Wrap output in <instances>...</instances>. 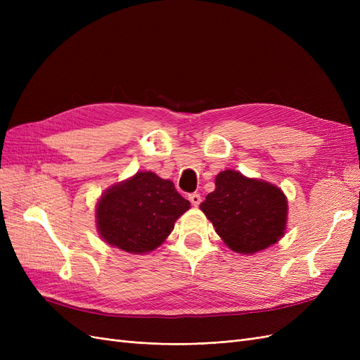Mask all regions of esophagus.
<instances>
[{
    "mask_svg": "<svg viewBox=\"0 0 360 360\" xmlns=\"http://www.w3.org/2000/svg\"><path fill=\"white\" fill-rule=\"evenodd\" d=\"M189 201L192 202V205H193V207H198V205H200V202H201L200 193H191V195H189Z\"/></svg>",
    "mask_w": 360,
    "mask_h": 360,
    "instance_id": "esophagus-1",
    "label": "esophagus"
}]
</instances>
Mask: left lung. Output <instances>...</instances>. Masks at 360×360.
<instances>
[{
    "label": "left lung",
    "mask_w": 360,
    "mask_h": 360,
    "mask_svg": "<svg viewBox=\"0 0 360 360\" xmlns=\"http://www.w3.org/2000/svg\"><path fill=\"white\" fill-rule=\"evenodd\" d=\"M214 184L216 189L207 195L200 209L228 248L248 255L282 238L288 204L278 186L233 169L217 174Z\"/></svg>",
    "instance_id": "8db88e82"
}]
</instances>
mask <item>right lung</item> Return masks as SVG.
<instances>
[{
    "label": "right lung",
    "instance_id": "obj_1",
    "mask_svg": "<svg viewBox=\"0 0 360 360\" xmlns=\"http://www.w3.org/2000/svg\"><path fill=\"white\" fill-rule=\"evenodd\" d=\"M189 207L171 180L139 171L102 195L96 205L97 231L108 245L146 254L165 242Z\"/></svg>",
    "mask_w": 360,
    "mask_h": 360
}]
</instances>
